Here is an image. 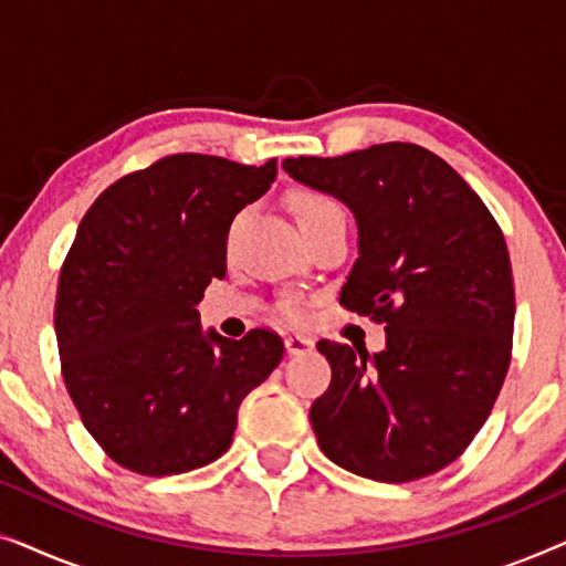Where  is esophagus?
I'll list each match as a JSON object with an SVG mask.
<instances>
[{
	"mask_svg": "<svg viewBox=\"0 0 566 566\" xmlns=\"http://www.w3.org/2000/svg\"><path fill=\"white\" fill-rule=\"evenodd\" d=\"M314 350V339L312 337H301V335H291L285 337V353L289 355H304Z\"/></svg>",
	"mask_w": 566,
	"mask_h": 566,
	"instance_id": "34e87169",
	"label": "esophagus"
}]
</instances>
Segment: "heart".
I'll return each instance as SVG.
<instances>
[{"mask_svg": "<svg viewBox=\"0 0 566 566\" xmlns=\"http://www.w3.org/2000/svg\"><path fill=\"white\" fill-rule=\"evenodd\" d=\"M335 211H339V206L335 203V200L316 196V192H298V196L293 198V213H296L298 227H308V223L319 221V219H324V216H329ZM283 314L289 316V319H301V316H304V306H301L298 301H285Z\"/></svg>", "mask_w": 566, "mask_h": 566, "instance_id": "1", "label": "heart"}]
</instances>
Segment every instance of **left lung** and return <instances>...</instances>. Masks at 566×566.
<instances>
[{
	"label": "left lung",
	"mask_w": 566,
	"mask_h": 566,
	"mask_svg": "<svg viewBox=\"0 0 566 566\" xmlns=\"http://www.w3.org/2000/svg\"><path fill=\"white\" fill-rule=\"evenodd\" d=\"M345 203L358 260L339 304L386 322L381 353L319 339L329 389L312 405L329 461L376 482H412L459 459L492 412L513 350L505 237L482 198L417 144L283 159Z\"/></svg>",
	"instance_id": "8db88e82"
}]
</instances>
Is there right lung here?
Wrapping results in <instances>:
<instances>
[{
  "instance_id": "add662e5",
  "label": "right lung",
  "mask_w": 566,
  "mask_h": 566,
  "mask_svg": "<svg viewBox=\"0 0 566 566\" xmlns=\"http://www.w3.org/2000/svg\"><path fill=\"white\" fill-rule=\"evenodd\" d=\"M275 175V159L175 154L120 177L84 213L53 327L69 397L123 469L167 476L219 459L242 399L281 363L275 332L229 339L198 314L211 277L227 275L231 221Z\"/></svg>"
}]
</instances>
